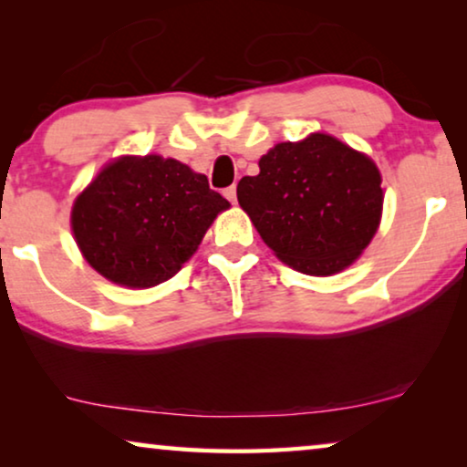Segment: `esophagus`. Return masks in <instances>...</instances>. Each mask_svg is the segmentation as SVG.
<instances>
[{
	"instance_id": "1",
	"label": "esophagus",
	"mask_w": 467,
	"mask_h": 467,
	"mask_svg": "<svg viewBox=\"0 0 467 467\" xmlns=\"http://www.w3.org/2000/svg\"><path fill=\"white\" fill-rule=\"evenodd\" d=\"M223 193H225V197H227V200L232 202V203L238 202V193H235V187H227L225 191H223Z\"/></svg>"
}]
</instances>
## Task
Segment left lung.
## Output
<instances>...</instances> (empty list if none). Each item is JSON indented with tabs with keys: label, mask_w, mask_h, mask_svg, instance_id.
Masks as SVG:
<instances>
[{
	"label": "left lung",
	"mask_w": 467,
	"mask_h": 467,
	"mask_svg": "<svg viewBox=\"0 0 467 467\" xmlns=\"http://www.w3.org/2000/svg\"><path fill=\"white\" fill-rule=\"evenodd\" d=\"M238 202L280 261L329 276L353 264L379 229L380 174L369 157L312 133L261 157L259 174L238 182Z\"/></svg>",
	"instance_id": "8db88e82"
}]
</instances>
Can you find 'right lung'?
<instances>
[{
  "instance_id": "add662e5",
  "label": "right lung",
  "mask_w": 467,
  "mask_h": 467,
  "mask_svg": "<svg viewBox=\"0 0 467 467\" xmlns=\"http://www.w3.org/2000/svg\"><path fill=\"white\" fill-rule=\"evenodd\" d=\"M225 208L208 178L176 159L120 157L78 195L72 229L101 276L144 289L174 276Z\"/></svg>"
}]
</instances>
